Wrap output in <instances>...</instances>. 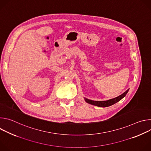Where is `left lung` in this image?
Instances as JSON below:
<instances>
[{"label":"left lung","instance_id":"8db88e82","mask_svg":"<svg viewBox=\"0 0 151 151\" xmlns=\"http://www.w3.org/2000/svg\"><path fill=\"white\" fill-rule=\"evenodd\" d=\"M128 91H129V89H128L127 91H125L121 95H120V96H118V97H116L115 98L109 99L108 100H105V101H94V100H90V99H87V98H85V97H84V100L87 103H89L90 104H92V105H94V106H98V107H108V106H112V105L114 104L115 103H116L118 102L119 101H120L122 99H123L126 96V94H127Z\"/></svg>","mask_w":151,"mask_h":151}]
</instances>
